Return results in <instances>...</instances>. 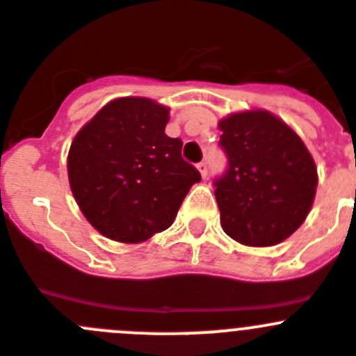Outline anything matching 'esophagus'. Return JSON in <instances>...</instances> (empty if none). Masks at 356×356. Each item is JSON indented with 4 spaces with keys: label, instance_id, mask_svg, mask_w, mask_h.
<instances>
[{
    "label": "esophagus",
    "instance_id": "obj_1",
    "mask_svg": "<svg viewBox=\"0 0 356 356\" xmlns=\"http://www.w3.org/2000/svg\"><path fill=\"white\" fill-rule=\"evenodd\" d=\"M197 169H200V172H201V176H203L204 180H207L208 178V164L204 161H201L200 164H197Z\"/></svg>",
    "mask_w": 356,
    "mask_h": 356
}]
</instances>
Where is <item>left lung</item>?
<instances>
[{
	"label": "left lung",
	"instance_id": "1",
	"mask_svg": "<svg viewBox=\"0 0 356 356\" xmlns=\"http://www.w3.org/2000/svg\"><path fill=\"white\" fill-rule=\"evenodd\" d=\"M227 169L213 180L222 229L250 247L295 233L316 195L318 171L304 141L273 114L245 111L218 123Z\"/></svg>",
	"mask_w": 356,
	"mask_h": 356
}]
</instances>
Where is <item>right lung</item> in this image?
<instances>
[{
	"instance_id": "1",
	"label": "right lung",
	"mask_w": 356,
	"mask_h": 356,
	"mask_svg": "<svg viewBox=\"0 0 356 356\" xmlns=\"http://www.w3.org/2000/svg\"><path fill=\"white\" fill-rule=\"evenodd\" d=\"M169 109L141 97L107 104L68 152L72 194L104 236L139 243L168 229L200 171L165 136Z\"/></svg>"
}]
</instances>
